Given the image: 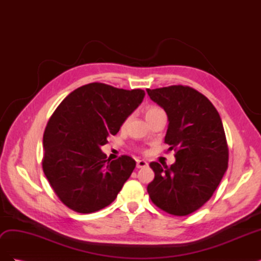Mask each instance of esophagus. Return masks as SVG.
Listing matches in <instances>:
<instances>
[{
    "mask_svg": "<svg viewBox=\"0 0 261 261\" xmlns=\"http://www.w3.org/2000/svg\"><path fill=\"white\" fill-rule=\"evenodd\" d=\"M147 165H148V162H147V161H145V160H137L136 167H137L138 169H140V168H145V167H147Z\"/></svg>",
    "mask_w": 261,
    "mask_h": 261,
    "instance_id": "1",
    "label": "esophagus"
}]
</instances>
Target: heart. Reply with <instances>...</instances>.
<instances>
[{"label": "heart", "instance_id": "b5f03b06", "mask_svg": "<svg viewBox=\"0 0 261 261\" xmlns=\"http://www.w3.org/2000/svg\"><path fill=\"white\" fill-rule=\"evenodd\" d=\"M160 111H162V110L160 108H158V107H149V108H147L145 110L146 120H147V118H149L150 116H151V115H153V114H155L158 112H160Z\"/></svg>", "mask_w": 261, "mask_h": 261}]
</instances>
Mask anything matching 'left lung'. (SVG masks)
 Here are the masks:
<instances>
[{
  "label": "left lung",
  "instance_id": "1",
  "mask_svg": "<svg viewBox=\"0 0 261 261\" xmlns=\"http://www.w3.org/2000/svg\"><path fill=\"white\" fill-rule=\"evenodd\" d=\"M148 96L168 115L164 141L176 150L175 162L150 163L154 178L147 187L152 202L174 216L202 207L227 169L228 149L221 117L211 102L185 86L147 89Z\"/></svg>",
  "mask_w": 261,
  "mask_h": 261
}]
</instances>
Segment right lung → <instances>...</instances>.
Wrapping results in <instances>:
<instances>
[{"label": "right lung", "instance_id": "right-lung-1", "mask_svg": "<svg viewBox=\"0 0 261 261\" xmlns=\"http://www.w3.org/2000/svg\"><path fill=\"white\" fill-rule=\"evenodd\" d=\"M144 97L141 89L91 83L70 92L55 110L43 134L42 168L65 206L91 213L114 201L136 162L128 155L108 159L101 147Z\"/></svg>", "mask_w": 261, "mask_h": 261}]
</instances>
